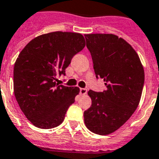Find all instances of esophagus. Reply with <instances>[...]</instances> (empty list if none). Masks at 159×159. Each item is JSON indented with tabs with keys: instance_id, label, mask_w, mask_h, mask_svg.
Returning a JSON list of instances; mask_svg holds the SVG:
<instances>
[{
	"instance_id": "34e87169",
	"label": "esophagus",
	"mask_w": 159,
	"mask_h": 159,
	"mask_svg": "<svg viewBox=\"0 0 159 159\" xmlns=\"http://www.w3.org/2000/svg\"><path fill=\"white\" fill-rule=\"evenodd\" d=\"M80 93L81 95H86L87 93V90L85 88H80Z\"/></svg>"
}]
</instances>
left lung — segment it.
<instances>
[{"mask_svg": "<svg viewBox=\"0 0 159 159\" xmlns=\"http://www.w3.org/2000/svg\"><path fill=\"white\" fill-rule=\"evenodd\" d=\"M97 78L106 91L90 90L92 106L84 111L87 128L100 135L117 130L133 115L140 101L144 71L139 55L122 38L112 34H85Z\"/></svg>", "mask_w": 159, "mask_h": 159, "instance_id": "1", "label": "left lung"}]
</instances>
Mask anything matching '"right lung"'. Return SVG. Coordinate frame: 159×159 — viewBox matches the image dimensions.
I'll use <instances>...</instances> for the list:
<instances>
[{
	"label": "right lung",
	"instance_id": "1",
	"mask_svg": "<svg viewBox=\"0 0 159 159\" xmlns=\"http://www.w3.org/2000/svg\"><path fill=\"white\" fill-rule=\"evenodd\" d=\"M86 45L82 34L56 31L36 37L22 49L14 67V93L34 125L52 129L62 124L78 87L56 83L57 75Z\"/></svg>",
	"mask_w": 159,
	"mask_h": 159
}]
</instances>
